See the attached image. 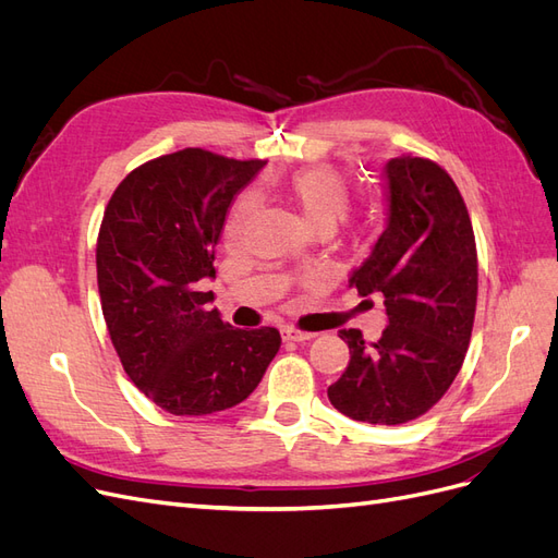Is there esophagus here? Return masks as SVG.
Here are the masks:
<instances>
[{
  "mask_svg": "<svg viewBox=\"0 0 558 558\" xmlns=\"http://www.w3.org/2000/svg\"><path fill=\"white\" fill-rule=\"evenodd\" d=\"M281 337L286 342H310L312 340V332H305V330H298L293 326H283L281 328Z\"/></svg>",
  "mask_w": 558,
  "mask_h": 558,
  "instance_id": "esophagus-1",
  "label": "esophagus"
}]
</instances>
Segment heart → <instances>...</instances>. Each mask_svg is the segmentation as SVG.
Segmentation results:
<instances>
[{"label": "heart", "mask_w": 558, "mask_h": 558, "mask_svg": "<svg viewBox=\"0 0 558 558\" xmlns=\"http://www.w3.org/2000/svg\"><path fill=\"white\" fill-rule=\"evenodd\" d=\"M286 193H289V197L295 202V207L312 228L335 226L340 218H344L351 202L347 179L328 165H314L295 172L289 183H286ZM251 211L253 199H240V205L234 207L228 221V238H240Z\"/></svg>", "instance_id": "obj_1"}]
</instances>
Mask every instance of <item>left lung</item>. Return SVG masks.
Segmentation results:
<instances>
[{"label": "left lung", "instance_id": "8db88e82", "mask_svg": "<svg viewBox=\"0 0 558 558\" xmlns=\"http://www.w3.org/2000/svg\"><path fill=\"white\" fill-rule=\"evenodd\" d=\"M386 179V230L349 286L361 298H384L388 326L377 342L340 330L351 359L328 398L353 421L398 426L426 414L463 365L477 307V246L465 202L440 165L391 158Z\"/></svg>", "mask_w": 558, "mask_h": 558}]
</instances>
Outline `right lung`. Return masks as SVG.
<instances>
[{
	"mask_svg": "<svg viewBox=\"0 0 558 558\" xmlns=\"http://www.w3.org/2000/svg\"><path fill=\"white\" fill-rule=\"evenodd\" d=\"M267 160L183 148L132 170L97 234V289L111 344L140 391L174 416L246 400L281 347L277 328L240 330L209 310L214 248L230 202Z\"/></svg>",
	"mask_w": 558,
	"mask_h": 558,
	"instance_id": "add662e5",
	"label": "right lung"
}]
</instances>
